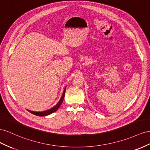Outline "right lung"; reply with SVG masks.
<instances>
[{"instance_id":"1","label":"right lung","mask_w":150,"mask_h":150,"mask_svg":"<svg viewBox=\"0 0 150 150\" xmlns=\"http://www.w3.org/2000/svg\"><path fill=\"white\" fill-rule=\"evenodd\" d=\"M65 91H66V87H65V89H64V91H63V93L62 94L60 100H59V102H58L57 104L56 105H54L53 108H51L50 109H48V110L42 111V112H35V111H31V110H28V111H29V112L32 113L33 114H35L36 115H38V116H46V115H50V114H52V113H53L54 112H56V111L59 109V107H60V105H62V102L63 101L64 97H65Z\"/></svg>"}]
</instances>
